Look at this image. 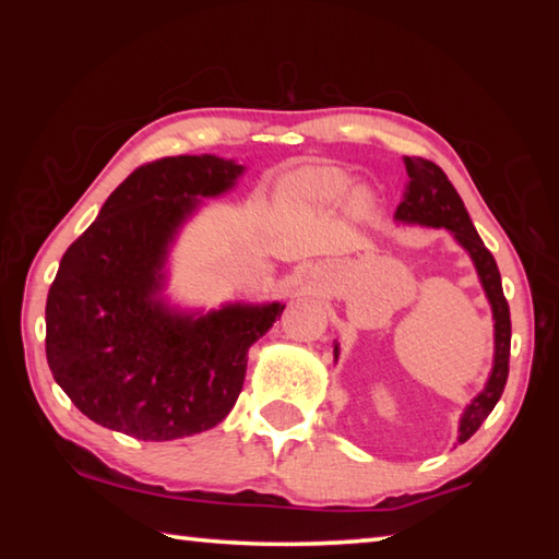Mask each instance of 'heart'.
I'll use <instances>...</instances> for the list:
<instances>
[{
    "label": "heart",
    "mask_w": 559,
    "mask_h": 559,
    "mask_svg": "<svg viewBox=\"0 0 559 559\" xmlns=\"http://www.w3.org/2000/svg\"><path fill=\"white\" fill-rule=\"evenodd\" d=\"M353 177L337 167H310L290 175L283 185V200L290 206H335L347 197ZM370 194L357 192L359 210L370 206Z\"/></svg>",
    "instance_id": "obj_1"
}]
</instances>
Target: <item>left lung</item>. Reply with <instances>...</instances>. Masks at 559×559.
Instances as JSON below:
<instances>
[{
    "mask_svg": "<svg viewBox=\"0 0 559 559\" xmlns=\"http://www.w3.org/2000/svg\"><path fill=\"white\" fill-rule=\"evenodd\" d=\"M406 175H409V185H406L404 200L396 206L394 219L404 224H421V226H443L453 234L463 249L468 251L473 266L478 271L480 286H484L490 310H493L496 320V355H493V370H490L488 382L476 400H473L466 412L461 416L459 424V443L468 441L473 433L478 431L486 416L493 412L498 404L503 386L508 382V359H510V308L503 296V286H500V271L493 259V253L486 249L480 236L473 226L471 216L463 206L461 197L449 177L443 175L439 165L424 157H404ZM335 359H337V345H335Z\"/></svg>",
    "mask_w": 559,
    "mask_h": 559,
    "instance_id": "left-lung-1",
    "label": "left lung"
}]
</instances>
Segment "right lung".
I'll list each match as a JSON object with an SVG mask.
<instances>
[{
    "label": "right lung",
    "instance_id": "add662e5",
    "mask_svg": "<svg viewBox=\"0 0 559 559\" xmlns=\"http://www.w3.org/2000/svg\"><path fill=\"white\" fill-rule=\"evenodd\" d=\"M241 175L243 165L216 155L147 163L63 253L46 298V359L100 427L173 441L216 427L239 400L249 347L286 306L179 313L159 290L179 226Z\"/></svg>",
    "mask_w": 559,
    "mask_h": 559
}]
</instances>
